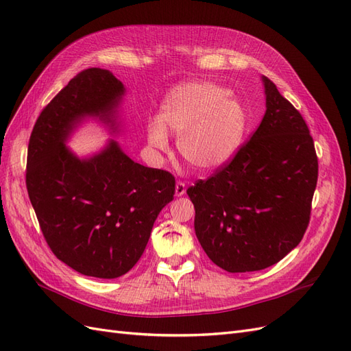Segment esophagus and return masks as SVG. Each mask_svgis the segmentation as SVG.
<instances>
[{
    "label": "esophagus",
    "instance_id": "34e87169",
    "mask_svg": "<svg viewBox=\"0 0 351 351\" xmlns=\"http://www.w3.org/2000/svg\"><path fill=\"white\" fill-rule=\"evenodd\" d=\"M184 193H186V183L177 182V184H176V196L180 197V196H183Z\"/></svg>",
    "mask_w": 351,
    "mask_h": 351
}]
</instances>
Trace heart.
Segmentation results:
<instances>
[{
	"mask_svg": "<svg viewBox=\"0 0 351 351\" xmlns=\"http://www.w3.org/2000/svg\"><path fill=\"white\" fill-rule=\"evenodd\" d=\"M247 117L230 90L210 82H189L169 92L161 119L147 123L146 139L156 151L168 147V130L177 136L184 161L199 173H214L239 152Z\"/></svg>",
	"mask_w": 351,
	"mask_h": 351,
	"instance_id": "obj_1",
	"label": "heart"
}]
</instances>
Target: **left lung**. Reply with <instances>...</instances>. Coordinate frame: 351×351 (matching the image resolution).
<instances>
[{"label":"left lung","instance_id":"8db88e82","mask_svg":"<svg viewBox=\"0 0 351 351\" xmlns=\"http://www.w3.org/2000/svg\"><path fill=\"white\" fill-rule=\"evenodd\" d=\"M261 79L267 111L256 132L227 167L187 189L200 246L228 272L268 268L300 243L317 182L303 117Z\"/></svg>","mask_w":351,"mask_h":351}]
</instances>
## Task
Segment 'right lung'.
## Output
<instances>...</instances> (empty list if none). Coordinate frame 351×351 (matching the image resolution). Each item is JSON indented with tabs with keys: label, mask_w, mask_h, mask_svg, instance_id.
Masks as SVG:
<instances>
[{
	"label": "right lung",
	"mask_w": 351,
	"mask_h": 351,
	"mask_svg": "<svg viewBox=\"0 0 351 351\" xmlns=\"http://www.w3.org/2000/svg\"><path fill=\"white\" fill-rule=\"evenodd\" d=\"M125 92L110 70L80 71L40 112L27 147V193L48 246L74 271L104 280L134 267L176 192L171 174L134 162L115 139L88 156L67 146L89 120L120 136Z\"/></svg>",
	"instance_id": "right-lung-1"
}]
</instances>
